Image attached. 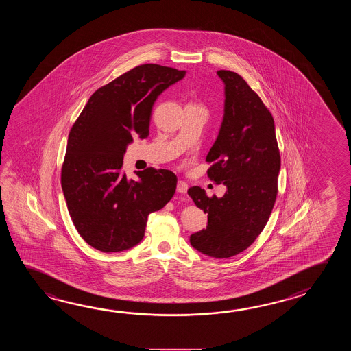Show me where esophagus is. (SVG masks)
<instances>
[{"label":"esophagus","mask_w":351,"mask_h":351,"mask_svg":"<svg viewBox=\"0 0 351 351\" xmlns=\"http://www.w3.org/2000/svg\"><path fill=\"white\" fill-rule=\"evenodd\" d=\"M186 191H188V184H186V182H183V180H179L178 183H177V192L179 194H186Z\"/></svg>","instance_id":"1"}]
</instances>
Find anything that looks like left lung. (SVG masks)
<instances>
[{
  "instance_id": "8db88e82",
  "label": "left lung",
  "mask_w": 351,
  "mask_h": 351,
  "mask_svg": "<svg viewBox=\"0 0 351 351\" xmlns=\"http://www.w3.org/2000/svg\"><path fill=\"white\" fill-rule=\"evenodd\" d=\"M224 84V114L216 142L206 162L207 174L223 183V197H210L201 186L188 194L208 213L207 228L191 234V245L206 256L227 258L251 246L269 221L277 195L281 158L275 123L245 79L219 70Z\"/></svg>"
}]
</instances>
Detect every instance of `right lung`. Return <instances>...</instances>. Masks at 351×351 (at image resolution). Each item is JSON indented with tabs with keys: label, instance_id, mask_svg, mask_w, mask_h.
<instances>
[{
	"label": "right lung",
	"instance_id": "obj_1",
	"mask_svg": "<svg viewBox=\"0 0 351 351\" xmlns=\"http://www.w3.org/2000/svg\"><path fill=\"white\" fill-rule=\"evenodd\" d=\"M186 76L184 70L145 64L97 89L70 130L61 186L75 228L101 252L136 246L148 216L172 199L177 176L148 168L129 179L123 158L133 138L149 135L158 97Z\"/></svg>",
	"mask_w": 351,
	"mask_h": 351
}]
</instances>
